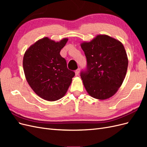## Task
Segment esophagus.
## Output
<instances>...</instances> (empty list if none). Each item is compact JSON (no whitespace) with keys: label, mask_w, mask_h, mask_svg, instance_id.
<instances>
[{"label":"esophagus","mask_w":147,"mask_h":147,"mask_svg":"<svg viewBox=\"0 0 147 147\" xmlns=\"http://www.w3.org/2000/svg\"><path fill=\"white\" fill-rule=\"evenodd\" d=\"M75 75H76V76H77V75H78V74H79V73H80V69H77L76 70H75Z\"/></svg>","instance_id":"esophagus-1"}]
</instances>
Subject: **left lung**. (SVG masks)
<instances>
[{
    "label": "left lung",
    "mask_w": 147,
    "mask_h": 147,
    "mask_svg": "<svg viewBox=\"0 0 147 147\" xmlns=\"http://www.w3.org/2000/svg\"><path fill=\"white\" fill-rule=\"evenodd\" d=\"M87 59V70L81 73L88 94L103 100L116 93L126 77L128 58L123 43L105 34L80 44Z\"/></svg>",
    "instance_id": "left-lung-1"
}]
</instances>
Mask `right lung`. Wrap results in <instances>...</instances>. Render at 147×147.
Wrapping results in <instances>:
<instances>
[{
    "mask_svg": "<svg viewBox=\"0 0 147 147\" xmlns=\"http://www.w3.org/2000/svg\"><path fill=\"white\" fill-rule=\"evenodd\" d=\"M67 41L68 38L55 42L43 37L24 53L23 65L26 80L35 94L44 100L55 101L63 97L75 76L60 55Z\"/></svg>",
    "mask_w": 147,
    "mask_h": 147,
    "instance_id": "1",
    "label": "right lung"
}]
</instances>
